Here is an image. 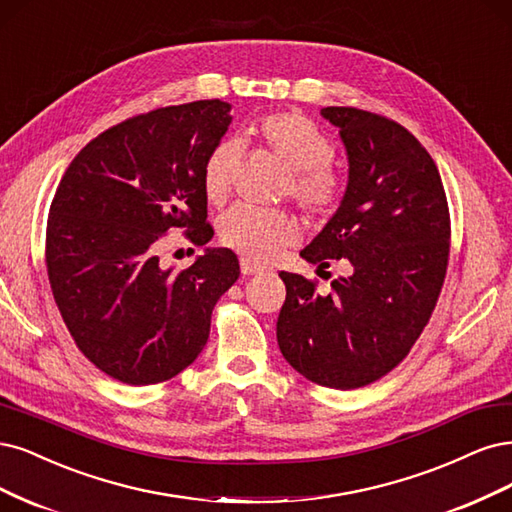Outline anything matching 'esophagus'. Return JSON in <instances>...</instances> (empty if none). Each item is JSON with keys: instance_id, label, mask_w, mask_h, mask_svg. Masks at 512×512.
Segmentation results:
<instances>
[{"instance_id": "esophagus-1", "label": "esophagus", "mask_w": 512, "mask_h": 512, "mask_svg": "<svg viewBox=\"0 0 512 512\" xmlns=\"http://www.w3.org/2000/svg\"><path fill=\"white\" fill-rule=\"evenodd\" d=\"M240 270H242V274H246V276H253V274L263 272V266H259V263H255V261H251V259L242 257V259H240Z\"/></svg>"}]
</instances>
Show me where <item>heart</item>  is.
<instances>
[{
    "label": "heart",
    "mask_w": 512,
    "mask_h": 512,
    "mask_svg": "<svg viewBox=\"0 0 512 512\" xmlns=\"http://www.w3.org/2000/svg\"><path fill=\"white\" fill-rule=\"evenodd\" d=\"M255 136L289 168L285 193L310 212H325L340 200L342 178L329 166L332 144L319 127L302 114H270L255 125ZM238 161L234 140L212 146L204 161L202 185L208 200L221 202L232 189ZM221 240L238 253L266 261L298 236V225L283 210H266L251 204H236L219 221Z\"/></svg>",
    "instance_id": "obj_1"
}]
</instances>
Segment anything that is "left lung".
<instances>
[{
  "instance_id": "1",
  "label": "left lung",
  "mask_w": 512,
  "mask_h": 512,
  "mask_svg": "<svg viewBox=\"0 0 512 512\" xmlns=\"http://www.w3.org/2000/svg\"><path fill=\"white\" fill-rule=\"evenodd\" d=\"M346 151L340 206L300 257L344 276L321 293L280 272L287 300L276 321L280 353L308 381L357 389L391 372L432 317L447 274L451 221L430 153L402 125L378 114L327 106Z\"/></svg>"
}]
</instances>
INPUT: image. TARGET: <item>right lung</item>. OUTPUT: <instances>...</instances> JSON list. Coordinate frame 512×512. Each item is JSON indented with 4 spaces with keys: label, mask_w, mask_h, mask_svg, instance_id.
<instances>
[{
    "label": "right lung",
    "mask_w": 512,
    "mask_h": 512,
    "mask_svg": "<svg viewBox=\"0 0 512 512\" xmlns=\"http://www.w3.org/2000/svg\"><path fill=\"white\" fill-rule=\"evenodd\" d=\"M232 104L200 100L129 119L91 140L48 212L46 266L61 317L85 357L127 385H153L202 353L212 308L240 276L234 251L206 246L183 272L161 268L172 227L212 238L202 170Z\"/></svg>",
    "instance_id": "right-lung-1"
}]
</instances>
